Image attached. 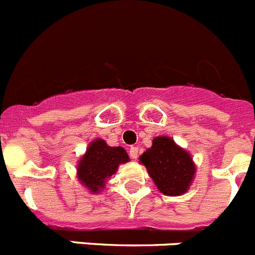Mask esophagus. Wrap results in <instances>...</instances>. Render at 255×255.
<instances>
[{
    "instance_id": "34e87169",
    "label": "esophagus",
    "mask_w": 255,
    "mask_h": 255,
    "mask_svg": "<svg viewBox=\"0 0 255 255\" xmlns=\"http://www.w3.org/2000/svg\"><path fill=\"white\" fill-rule=\"evenodd\" d=\"M138 153H139L138 147H131L129 149V154H130V157H131L132 159L138 158Z\"/></svg>"
}]
</instances>
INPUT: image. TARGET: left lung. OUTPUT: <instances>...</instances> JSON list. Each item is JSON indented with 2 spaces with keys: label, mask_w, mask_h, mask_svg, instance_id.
Wrapping results in <instances>:
<instances>
[{
  "label": "left lung",
  "mask_w": 255,
  "mask_h": 255,
  "mask_svg": "<svg viewBox=\"0 0 255 255\" xmlns=\"http://www.w3.org/2000/svg\"><path fill=\"white\" fill-rule=\"evenodd\" d=\"M152 147L139 157L161 193L179 197L186 193L195 175L191 155L168 136L153 139Z\"/></svg>",
  "instance_id": "8db88e82"
}]
</instances>
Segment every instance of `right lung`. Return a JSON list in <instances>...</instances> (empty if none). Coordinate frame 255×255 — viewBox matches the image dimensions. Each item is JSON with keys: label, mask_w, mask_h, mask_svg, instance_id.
I'll list each match as a JSON object with an SVG mask.
<instances>
[{"label": "right lung", "mask_w": 255, "mask_h": 255, "mask_svg": "<svg viewBox=\"0 0 255 255\" xmlns=\"http://www.w3.org/2000/svg\"><path fill=\"white\" fill-rule=\"evenodd\" d=\"M129 159L123 147H110L103 139H96L79 161V181L93 194L100 193L105 188L106 180L116 173L121 163H126Z\"/></svg>", "instance_id": "1"}]
</instances>
